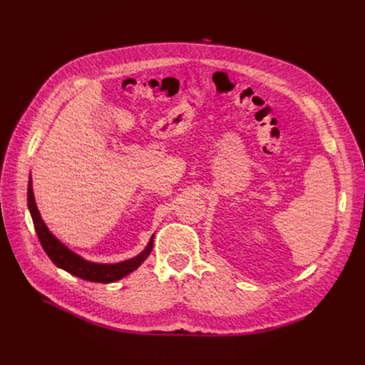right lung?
Returning a JSON list of instances; mask_svg holds the SVG:
<instances>
[{
	"instance_id": "right-lung-1",
	"label": "right lung",
	"mask_w": 365,
	"mask_h": 365,
	"mask_svg": "<svg viewBox=\"0 0 365 365\" xmlns=\"http://www.w3.org/2000/svg\"><path fill=\"white\" fill-rule=\"evenodd\" d=\"M28 208L29 213L35 226V231L38 238H40V242L44 248V252L47 256L51 259V262L61 267V269L69 272L71 275L78 277L81 279L90 281V282H102V284H109L115 282L133 271H136L138 267L148 259V256L152 252L153 247V235L150 237L148 245L143 248V252L139 253L138 256H134L131 259L118 262V263H98V262H91L80 255H76L72 252L71 248H68L61 240H57L56 235L47 227L46 222L43 220L40 212H38V207L35 202L34 197V189H32V178L29 175V183H28Z\"/></svg>"
}]
</instances>
